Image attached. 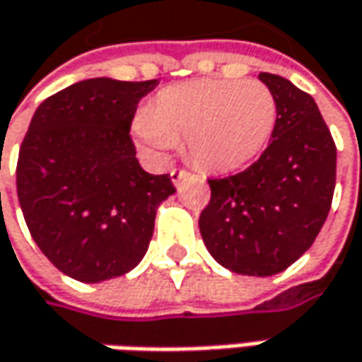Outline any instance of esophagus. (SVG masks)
<instances>
[{"label":"esophagus","mask_w":362,"mask_h":362,"mask_svg":"<svg viewBox=\"0 0 362 362\" xmlns=\"http://www.w3.org/2000/svg\"><path fill=\"white\" fill-rule=\"evenodd\" d=\"M187 177H191V173L185 171V169H173V171H171V183H173L175 187H179V183L185 181Z\"/></svg>","instance_id":"34e87169"}]
</instances>
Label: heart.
<instances>
[{"instance_id": "b5f03b06", "label": "heart", "mask_w": 362, "mask_h": 362, "mask_svg": "<svg viewBox=\"0 0 362 362\" xmlns=\"http://www.w3.org/2000/svg\"><path fill=\"white\" fill-rule=\"evenodd\" d=\"M276 115L274 94L257 80H195L160 92L134 132L155 155L187 141L189 157L199 167L233 171L264 151Z\"/></svg>"}]
</instances>
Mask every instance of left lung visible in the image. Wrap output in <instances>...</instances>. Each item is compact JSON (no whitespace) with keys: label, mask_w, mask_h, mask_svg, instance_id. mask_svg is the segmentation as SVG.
I'll list each match as a JSON object with an SVG mask.
<instances>
[{"label":"left lung","mask_w":362,"mask_h":362,"mask_svg":"<svg viewBox=\"0 0 362 362\" xmlns=\"http://www.w3.org/2000/svg\"><path fill=\"white\" fill-rule=\"evenodd\" d=\"M278 106L272 141L245 171L211 179L199 217L203 243L217 264L243 276H274L292 266L327 221L337 146L310 94L259 72Z\"/></svg>","instance_id":"obj_1"}]
</instances>
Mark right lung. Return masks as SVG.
<instances>
[{"instance_id": "right-lung-1", "label": "right lung", "mask_w": 362, "mask_h": 362, "mask_svg": "<svg viewBox=\"0 0 362 362\" xmlns=\"http://www.w3.org/2000/svg\"><path fill=\"white\" fill-rule=\"evenodd\" d=\"M157 80L88 78L46 98L18 159V199L37 247L78 282L122 276L145 257L169 175L146 173L131 141Z\"/></svg>"}]
</instances>
